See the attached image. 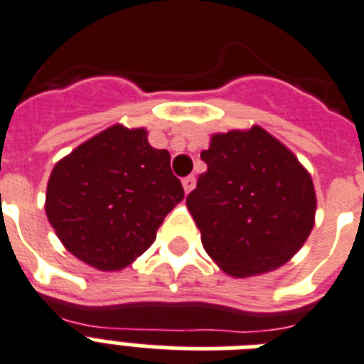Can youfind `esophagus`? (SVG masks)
Instances as JSON below:
<instances>
[{
  "label": "esophagus",
  "mask_w": 364,
  "mask_h": 364,
  "mask_svg": "<svg viewBox=\"0 0 364 364\" xmlns=\"http://www.w3.org/2000/svg\"><path fill=\"white\" fill-rule=\"evenodd\" d=\"M194 185H196V177L194 176H188L183 179V188H185V192H187V194L192 191V188H194Z\"/></svg>",
  "instance_id": "1"
}]
</instances>
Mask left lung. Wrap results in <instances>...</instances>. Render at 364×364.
<instances>
[{
    "mask_svg": "<svg viewBox=\"0 0 364 364\" xmlns=\"http://www.w3.org/2000/svg\"><path fill=\"white\" fill-rule=\"evenodd\" d=\"M187 208L205 252L230 277L282 267L314 228L316 192L306 168L288 147L252 125L218 132L202 151Z\"/></svg>",
    "mask_w": 364,
    "mask_h": 364,
    "instance_id": "obj_1",
    "label": "left lung"
}]
</instances>
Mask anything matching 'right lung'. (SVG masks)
Masks as SVG:
<instances>
[{"label":"right lung","instance_id":"add662e5","mask_svg":"<svg viewBox=\"0 0 364 364\" xmlns=\"http://www.w3.org/2000/svg\"><path fill=\"white\" fill-rule=\"evenodd\" d=\"M183 196L170 153L149 146L146 129L112 125L55 162L44 209L73 256L119 271L151 247Z\"/></svg>","mask_w":364,"mask_h":364}]
</instances>
